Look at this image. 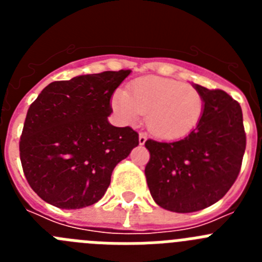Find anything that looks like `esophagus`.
<instances>
[{
	"mask_svg": "<svg viewBox=\"0 0 262 262\" xmlns=\"http://www.w3.org/2000/svg\"><path fill=\"white\" fill-rule=\"evenodd\" d=\"M145 142H147V135H145V134H143V133L139 134V144L143 145Z\"/></svg>",
	"mask_w": 262,
	"mask_h": 262,
	"instance_id": "obj_1",
	"label": "esophagus"
}]
</instances>
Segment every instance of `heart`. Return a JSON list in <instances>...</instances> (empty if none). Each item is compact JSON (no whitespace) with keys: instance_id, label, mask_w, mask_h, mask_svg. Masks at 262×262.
Masks as SVG:
<instances>
[{"instance_id":"obj_1","label":"heart","mask_w":262,"mask_h":262,"mask_svg":"<svg viewBox=\"0 0 262 262\" xmlns=\"http://www.w3.org/2000/svg\"><path fill=\"white\" fill-rule=\"evenodd\" d=\"M111 106L120 119L134 123L145 114L147 128L165 140L184 138L198 126L205 110L200 92L172 78H138L126 92L118 90Z\"/></svg>"}]
</instances>
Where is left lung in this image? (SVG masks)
<instances>
[{
	"mask_svg": "<svg viewBox=\"0 0 262 262\" xmlns=\"http://www.w3.org/2000/svg\"><path fill=\"white\" fill-rule=\"evenodd\" d=\"M194 88L205 101L198 126L178 142H145L151 195L173 212L200 211L222 200L239 176L247 144L239 102L221 89Z\"/></svg>",
	"mask_w": 262,
	"mask_h": 262,
	"instance_id": "8db88e82",
	"label": "left lung"
}]
</instances>
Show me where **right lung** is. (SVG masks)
<instances>
[{
    "label": "right lung",
    "mask_w": 262,
    "mask_h": 262,
    "mask_svg": "<svg viewBox=\"0 0 262 262\" xmlns=\"http://www.w3.org/2000/svg\"><path fill=\"white\" fill-rule=\"evenodd\" d=\"M131 73L107 71L55 81L30 105L19 140L31 189L59 209H82L107 190L115 165L139 144L131 127L108 123L110 99Z\"/></svg>",
    "instance_id": "right-lung-1"
}]
</instances>
